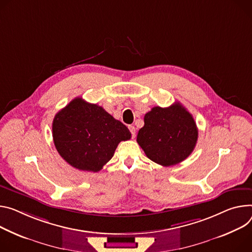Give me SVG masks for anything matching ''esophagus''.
<instances>
[{"mask_svg":"<svg viewBox=\"0 0 252 252\" xmlns=\"http://www.w3.org/2000/svg\"><path fill=\"white\" fill-rule=\"evenodd\" d=\"M128 129H129L130 132H131L132 138H134V135H135V127H134L133 126H128Z\"/></svg>","mask_w":252,"mask_h":252,"instance_id":"1","label":"esophagus"}]
</instances>
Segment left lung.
I'll use <instances>...</instances> for the list:
<instances>
[{
  "label": "left lung",
  "mask_w": 252,
  "mask_h": 252,
  "mask_svg": "<svg viewBox=\"0 0 252 252\" xmlns=\"http://www.w3.org/2000/svg\"><path fill=\"white\" fill-rule=\"evenodd\" d=\"M136 142L153 162L170 167L186 159L194 151L198 128L192 114L180 102L155 106L144 118Z\"/></svg>",
  "instance_id": "obj_1"
}]
</instances>
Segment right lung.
<instances>
[{"label": "right lung", "instance_id": "right-lung-1", "mask_svg": "<svg viewBox=\"0 0 252 252\" xmlns=\"http://www.w3.org/2000/svg\"><path fill=\"white\" fill-rule=\"evenodd\" d=\"M52 133L59 155L73 168L87 172L100 171L119 144L131 136L123 123L81 97L56 113Z\"/></svg>", "mask_w": 252, "mask_h": 252}]
</instances>
